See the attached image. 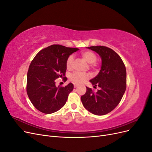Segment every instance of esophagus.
Returning <instances> with one entry per match:
<instances>
[{
    "label": "esophagus",
    "instance_id": "1",
    "mask_svg": "<svg viewBox=\"0 0 152 152\" xmlns=\"http://www.w3.org/2000/svg\"><path fill=\"white\" fill-rule=\"evenodd\" d=\"M77 84H74V88L77 89Z\"/></svg>",
    "mask_w": 152,
    "mask_h": 152
}]
</instances>
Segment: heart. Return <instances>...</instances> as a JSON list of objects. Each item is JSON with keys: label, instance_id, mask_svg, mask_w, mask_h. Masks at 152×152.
<instances>
[{"label": "heart", "instance_id": "heart-1", "mask_svg": "<svg viewBox=\"0 0 152 152\" xmlns=\"http://www.w3.org/2000/svg\"><path fill=\"white\" fill-rule=\"evenodd\" d=\"M81 56H82L85 60L91 64V68H95L97 65L96 63V60H97V56L96 54L91 50H85L81 53ZM73 60H74V58H73V55L69 56L66 59V66L67 70H71L73 67ZM89 78V74L86 73H79V72H75L72 73L70 77V79L73 83L77 84H81Z\"/></svg>", "mask_w": 152, "mask_h": 152}]
</instances>
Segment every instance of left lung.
<instances>
[{
	"label": "left lung",
	"mask_w": 152,
	"mask_h": 152,
	"mask_svg": "<svg viewBox=\"0 0 152 152\" xmlns=\"http://www.w3.org/2000/svg\"><path fill=\"white\" fill-rule=\"evenodd\" d=\"M99 54L102 63L98 75L90 82L99 89L94 93L86 87L81 96L84 107L96 115H106L115 108L121 101L126 89V69L121 58L113 50L105 46L87 48Z\"/></svg>",
	"instance_id": "8db88e82"
}]
</instances>
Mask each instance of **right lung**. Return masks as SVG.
Here are the masks:
<instances>
[{
	"label": "right lung",
	"mask_w": 152,
	"mask_h": 152,
	"mask_svg": "<svg viewBox=\"0 0 152 152\" xmlns=\"http://www.w3.org/2000/svg\"><path fill=\"white\" fill-rule=\"evenodd\" d=\"M78 50L54 44L41 50L31 61L27 73L26 92L39 111L53 113L65 104L73 84L57 87L55 80L65 75L66 59Z\"/></svg>",
	"instance_id": "obj_1"
}]
</instances>
